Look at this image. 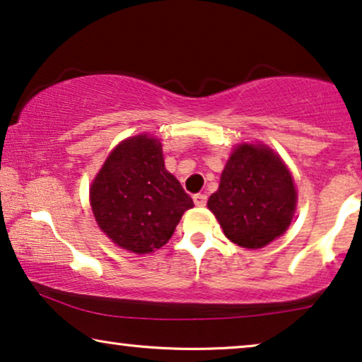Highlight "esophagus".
Here are the masks:
<instances>
[{
  "instance_id": "esophagus-1",
  "label": "esophagus",
  "mask_w": 362,
  "mask_h": 362,
  "mask_svg": "<svg viewBox=\"0 0 362 362\" xmlns=\"http://www.w3.org/2000/svg\"><path fill=\"white\" fill-rule=\"evenodd\" d=\"M206 200H208V197L205 195V193H197V195H193V202H195L197 206H205Z\"/></svg>"
}]
</instances>
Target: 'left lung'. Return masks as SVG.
I'll return each mask as SVG.
<instances>
[{"mask_svg": "<svg viewBox=\"0 0 362 362\" xmlns=\"http://www.w3.org/2000/svg\"><path fill=\"white\" fill-rule=\"evenodd\" d=\"M295 203L292 175L281 157L269 147L241 144L228 160L208 208L230 241L259 249L287 230Z\"/></svg>", "mask_w": 362, "mask_h": 362, "instance_id": "left-lung-1", "label": "left lung"}]
</instances>
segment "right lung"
Listing matches in <instances>:
<instances>
[{
	"mask_svg": "<svg viewBox=\"0 0 362 362\" xmlns=\"http://www.w3.org/2000/svg\"><path fill=\"white\" fill-rule=\"evenodd\" d=\"M95 220L111 241L136 254L169 241L193 200L165 170L160 142L126 139L111 152L90 188Z\"/></svg>",
	"mask_w": 362,
	"mask_h": 362,
	"instance_id": "obj_1",
	"label": "right lung"
}]
</instances>
